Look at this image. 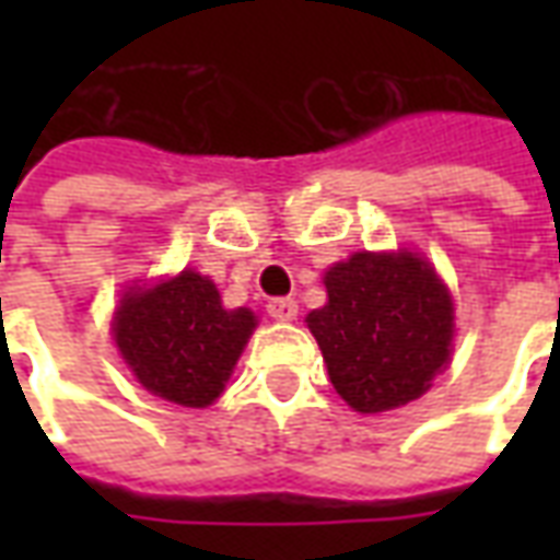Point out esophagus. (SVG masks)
<instances>
[{"label":"esophagus","instance_id":"esophagus-1","mask_svg":"<svg viewBox=\"0 0 560 560\" xmlns=\"http://www.w3.org/2000/svg\"><path fill=\"white\" fill-rule=\"evenodd\" d=\"M267 312L276 320H293L296 317V300H291V296H276V300L267 303Z\"/></svg>","mask_w":560,"mask_h":560}]
</instances>
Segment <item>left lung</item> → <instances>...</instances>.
<instances>
[{
    "mask_svg": "<svg viewBox=\"0 0 560 560\" xmlns=\"http://www.w3.org/2000/svg\"><path fill=\"white\" fill-rule=\"evenodd\" d=\"M324 284L329 303L305 320L341 399L360 413L420 399L453 341V300L434 269L411 252H360Z\"/></svg>",
    "mask_w": 560,
    "mask_h": 560,
    "instance_id": "8db88e82",
    "label": "left lung"
}]
</instances>
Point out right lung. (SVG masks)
<instances>
[{
	"label": "right lung",
	"mask_w": 560,
	"mask_h": 560,
	"mask_svg": "<svg viewBox=\"0 0 560 560\" xmlns=\"http://www.w3.org/2000/svg\"><path fill=\"white\" fill-rule=\"evenodd\" d=\"M255 324L248 308H224L215 284L185 269L155 288L126 293L114 339L149 393L207 408L221 396Z\"/></svg>",
	"instance_id": "right-lung-1"
}]
</instances>
